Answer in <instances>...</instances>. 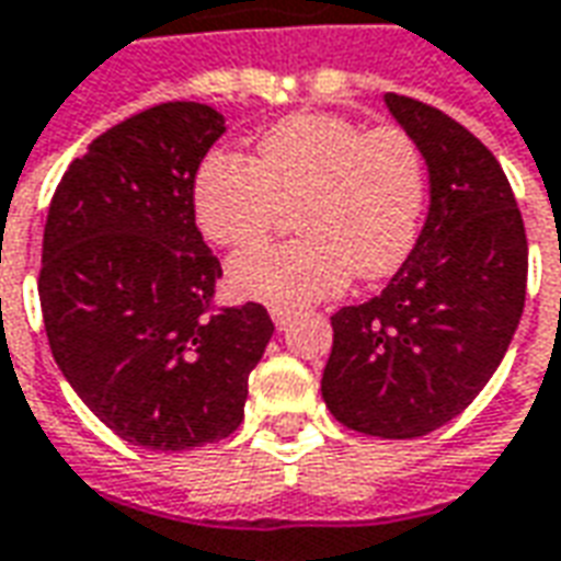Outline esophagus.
<instances>
[{
	"label": "esophagus",
	"mask_w": 561,
	"mask_h": 561,
	"mask_svg": "<svg viewBox=\"0 0 561 561\" xmlns=\"http://www.w3.org/2000/svg\"><path fill=\"white\" fill-rule=\"evenodd\" d=\"M270 319H273V324H276L279 331H285V328H288V321H291V309L273 307L270 309Z\"/></svg>",
	"instance_id": "1"
}]
</instances>
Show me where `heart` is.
Instances as JSON below:
<instances>
[{"mask_svg": "<svg viewBox=\"0 0 561 561\" xmlns=\"http://www.w3.org/2000/svg\"><path fill=\"white\" fill-rule=\"evenodd\" d=\"M425 199L428 170L410 133L324 112L279 121L252 160L213 151L191 191L199 233L221 249L261 242L297 206L300 240L249 249L227 270L242 297L273 307L331 297L352 273L391 276L416 245Z\"/></svg>", "mask_w": 561, "mask_h": 561, "instance_id": "heart-1", "label": "heart"}]
</instances>
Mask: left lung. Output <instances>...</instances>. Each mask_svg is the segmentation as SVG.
<instances>
[{"instance_id":"obj_1","label":"left lung","mask_w":561,"mask_h":561,"mask_svg":"<svg viewBox=\"0 0 561 561\" xmlns=\"http://www.w3.org/2000/svg\"><path fill=\"white\" fill-rule=\"evenodd\" d=\"M386 105L428 163V218L382 294L331 316L321 398L346 428L410 440L495 374L526 307L528 242L507 175L471 130L401 93Z\"/></svg>"}]
</instances>
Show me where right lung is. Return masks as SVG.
<instances>
[{"label":"right lung","instance_id":"1","mask_svg":"<svg viewBox=\"0 0 561 561\" xmlns=\"http://www.w3.org/2000/svg\"><path fill=\"white\" fill-rule=\"evenodd\" d=\"M225 133L203 103H160L96 136L54 191L38 300L54 362L127 444L182 453L245 416L273 321L215 307L221 264L194 218V175Z\"/></svg>","mask_w":561,"mask_h":561}]
</instances>
